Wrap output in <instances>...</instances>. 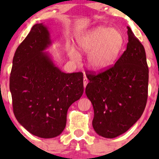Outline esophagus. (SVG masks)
<instances>
[{
  "label": "esophagus",
  "instance_id": "1",
  "mask_svg": "<svg viewBox=\"0 0 159 159\" xmlns=\"http://www.w3.org/2000/svg\"><path fill=\"white\" fill-rule=\"evenodd\" d=\"M88 78H87V77H84V79H83V84H84V88H85V87L87 86V84H88Z\"/></svg>",
  "mask_w": 159,
  "mask_h": 159
}]
</instances>
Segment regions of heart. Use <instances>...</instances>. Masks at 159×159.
Listing matches in <instances>:
<instances>
[{
	"mask_svg": "<svg viewBox=\"0 0 159 159\" xmlns=\"http://www.w3.org/2000/svg\"><path fill=\"white\" fill-rule=\"evenodd\" d=\"M81 51L88 54V63L94 70H103L116 61L123 45L120 32L109 27H98L80 37L77 40ZM69 56L72 59L79 58L77 52L70 48Z\"/></svg>",
	"mask_w": 159,
	"mask_h": 159,
	"instance_id": "b5f03b06",
	"label": "heart"
}]
</instances>
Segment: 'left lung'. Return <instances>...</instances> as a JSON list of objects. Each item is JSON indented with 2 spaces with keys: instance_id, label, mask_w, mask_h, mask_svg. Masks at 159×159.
Here are the masks:
<instances>
[{
  "instance_id": "1",
  "label": "left lung",
  "mask_w": 159,
  "mask_h": 159,
  "mask_svg": "<svg viewBox=\"0 0 159 159\" xmlns=\"http://www.w3.org/2000/svg\"><path fill=\"white\" fill-rule=\"evenodd\" d=\"M127 49L114 66L98 74L88 71L85 93L93 104L97 134L114 138L127 132L146 106L148 67L145 48L127 27Z\"/></svg>"
}]
</instances>
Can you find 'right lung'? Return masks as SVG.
<instances>
[{"mask_svg":"<svg viewBox=\"0 0 159 159\" xmlns=\"http://www.w3.org/2000/svg\"><path fill=\"white\" fill-rule=\"evenodd\" d=\"M51 44L48 28L34 25L15 52L10 75L15 117L28 132L42 138L61 133L68 108L84 91L82 72H63L43 52Z\"/></svg>","mask_w":159,"mask_h":159,"instance_id":"add662e5","label":"right lung"}]
</instances>
